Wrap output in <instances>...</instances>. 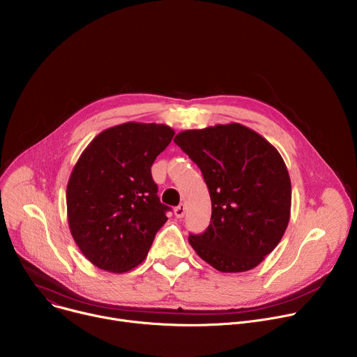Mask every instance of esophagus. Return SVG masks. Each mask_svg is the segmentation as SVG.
<instances>
[{"instance_id": "esophagus-1", "label": "esophagus", "mask_w": 357, "mask_h": 357, "mask_svg": "<svg viewBox=\"0 0 357 357\" xmlns=\"http://www.w3.org/2000/svg\"><path fill=\"white\" fill-rule=\"evenodd\" d=\"M185 213H186L185 205H183V203H181L179 206H176V208H175V216H176L178 219H182V218L185 216Z\"/></svg>"}]
</instances>
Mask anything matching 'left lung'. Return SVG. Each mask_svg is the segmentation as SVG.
Masks as SVG:
<instances>
[{"mask_svg": "<svg viewBox=\"0 0 357 357\" xmlns=\"http://www.w3.org/2000/svg\"><path fill=\"white\" fill-rule=\"evenodd\" d=\"M174 141L202 171L212 200L211 225L189 236L190 245L222 273L257 267L291 215V179L280 152L238 123L186 130Z\"/></svg>", "mask_w": 357, "mask_h": 357, "instance_id": "8db88e82", "label": "left lung"}]
</instances>
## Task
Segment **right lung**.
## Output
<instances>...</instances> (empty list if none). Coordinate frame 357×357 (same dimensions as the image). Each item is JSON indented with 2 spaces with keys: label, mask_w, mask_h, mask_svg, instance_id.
<instances>
[{
  "label": "right lung",
  "mask_w": 357,
  "mask_h": 357,
  "mask_svg": "<svg viewBox=\"0 0 357 357\" xmlns=\"http://www.w3.org/2000/svg\"><path fill=\"white\" fill-rule=\"evenodd\" d=\"M174 134L165 124L130 121L101 131L82 152L66 188L68 222L96 267L126 273L146 257L171 211L151 167Z\"/></svg>",
  "instance_id": "add662e5"
}]
</instances>
